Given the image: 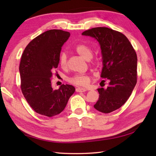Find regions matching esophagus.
<instances>
[{
  "mask_svg": "<svg viewBox=\"0 0 156 156\" xmlns=\"http://www.w3.org/2000/svg\"><path fill=\"white\" fill-rule=\"evenodd\" d=\"M76 91L77 92H83L87 91V89L84 88H80V87H78L76 88Z\"/></svg>",
  "mask_w": 156,
  "mask_h": 156,
  "instance_id": "esophagus-1",
  "label": "esophagus"
}]
</instances>
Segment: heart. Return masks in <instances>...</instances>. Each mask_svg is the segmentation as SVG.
Masks as SVG:
<instances>
[{
  "instance_id": "heart-1",
  "label": "heart",
  "mask_w": 156,
  "mask_h": 156,
  "mask_svg": "<svg viewBox=\"0 0 156 156\" xmlns=\"http://www.w3.org/2000/svg\"><path fill=\"white\" fill-rule=\"evenodd\" d=\"M74 49L76 53H78L79 55L86 59H90L91 61H94V59L92 58V49L89 45L81 43V44L76 45ZM59 64L62 68H66L67 67L68 58L67 55L64 51L61 52L59 55ZM90 78L91 76L88 74H77L73 76L69 79V80L72 84L86 87L90 83Z\"/></svg>"
}]
</instances>
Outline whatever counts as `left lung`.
Masks as SVG:
<instances>
[{"label": "left lung", "instance_id": "1", "mask_svg": "<svg viewBox=\"0 0 156 156\" xmlns=\"http://www.w3.org/2000/svg\"><path fill=\"white\" fill-rule=\"evenodd\" d=\"M82 35L94 37L101 45L103 64L101 76L109 84L106 89H97L99 98L94 107L109 113L125 103L136 85V52L125 35L108 27L92 28Z\"/></svg>", "mask_w": 156, "mask_h": 156}]
</instances>
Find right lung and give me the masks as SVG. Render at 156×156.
Returning a JSON list of instances; mask_svg holds the SVG:
<instances>
[{"mask_svg": "<svg viewBox=\"0 0 156 156\" xmlns=\"http://www.w3.org/2000/svg\"><path fill=\"white\" fill-rule=\"evenodd\" d=\"M69 35L60 29L47 31L29 42L22 54L19 65L22 93L39 115L51 117L59 114L75 91L69 84L54 90L51 84L62 47Z\"/></svg>", "mask_w": 156, "mask_h": 156, "instance_id": "1", "label": "right lung"}]
</instances>
